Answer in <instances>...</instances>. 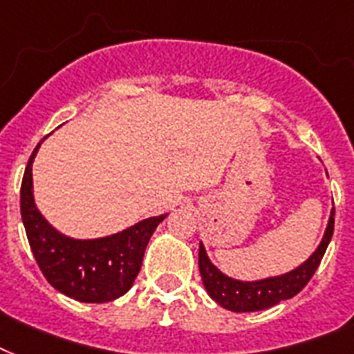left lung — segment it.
<instances>
[{"label": "left lung", "instance_id": "8db88e82", "mask_svg": "<svg viewBox=\"0 0 354 354\" xmlns=\"http://www.w3.org/2000/svg\"><path fill=\"white\" fill-rule=\"evenodd\" d=\"M333 232L334 207L328 216L322 242L305 262H301L294 270L281 273V275L254 279V281H242V279L225 275L212 260L208 259L207 249L203 242H199V273H201L203 286L218 305L231 312H259L271 308V306L279 305L281 301L294 297L305 288L306 282L316 273L317 266L327 251Z\"/></svg>", "mask_w": 354, "mask_h": 354}]
</instances>
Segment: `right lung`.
<instances>
[{
    "label": "right lung",
    "instance_id": "right-lung-1",
    "mask_svg": "<svg viewBox=\"0 0 354 354\" xmlns=\"http://www.w3.org/2000/svg\"><path fill=\"white\" fill-rule=\"evenodd\" d=\"M42 142L27 162L20 192L21 221L32 254L44 277L60 294L81 303L118 299L133 286L147 242L168 214L151 216L100 238H73L60 232L44 218L32 192V162Z\"/></svg>",
    "mask_w": 354,
    "mask_h": 354
}]
</instances>
